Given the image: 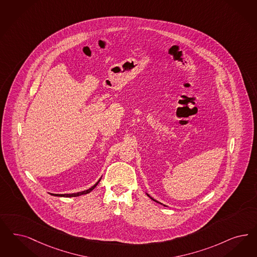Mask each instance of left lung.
Instances as JSON below:
<instances>
[{
    "label": "left lung",
    "mask_w": 257,
    "mask_h": 257,
    "mask_svg": "<svg viewBox=\"0 0 257 257\" xmlns=\"http://www.w3.org/2000/svg\"><path fill=\"white\" fill-rule=\"evenodd\" d=\"M146 195H148V196H149V197H150L151 199H152V200H154V201H156V202H158V203H160V202H159V201H157V200H156V199H154V198H153V197H152V196H150V195H148V194H147V193H146ZM160 204H162V203H160ZM164 206H165V205H164Z\"/></svg>",
    "instance_id": "left-lung-1"
}]
</instances>
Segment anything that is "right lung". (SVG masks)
I'll return each mask as SVG.
<instances>
[{
	"label": "right lung",
	"mask_w": 257,
	"mask_h": 257,
	"mask_svg": "<svg viewBox=\"0 0 257 257\" xmlns=\"http://www.w3.org/2000/svg\"><path fill=\"white\" fill-rule=\"evenodd\" d=\"M100 179H101V177L97 180V182H96L93 186L91 187V188H89L88 190L82 191V192H80V193H75V194H50V193H49V194L51 195H54V196H62V197H75V196L86 195V194H89L91 191H93V190L96 188V186L98 184V182L100 181Z\"/></svg>",
	"instance_id": "1"
}]
</instances>
